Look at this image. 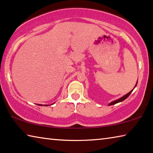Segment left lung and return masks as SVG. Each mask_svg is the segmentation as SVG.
Here are the masks:
<instances>
[{
  "label": "left lung",
  "mask_w": 153,
  "mask_h": 153,
  "mask_svg": "<svg viewBox=\"0 0 153 153\" xmlns=\"http://www.w3.org/2000/svg\"><path fill=\"white\" fill-rule=\"evenodd\" d=\"M137 84H138V81H137V82H136V84L135 85V86H134V89L135 88H136V85H137ZM134 89L132 90H131L130 92H129V93H128V94H126V95H124V96H123L122 97H121V98H118V99H117V100H114V101H112V102H111L109 104H108V106H110V105H115V104H116V103H118V102H121V101H123L125 99H126L127 98H128L129 96V94H131V92L133 91L134 90Z\"/></svg>",
  "instance_id": "1"
}]
</instances>
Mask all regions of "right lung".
<instances>
[{
    "label": "right lung",
    "mask_w": 153,
    "mask_h": 153,
    "mask_svg": "<svg viewBox=\"0 0 153 153\" xmlns=\"http://www.w3.org/2000/svg\"><path fill=\"white\" fill-rule=\"evenodd\" d=\"M54 103H55V102H54ZM54 103H53V104H54ZM53 104H52V105H53ZM38 105H39V106H42V105H40V104H38ZM45 106H48V105H45Z\"/></svg>",
    "instance_id": "add662e5"
}]
</instances>
